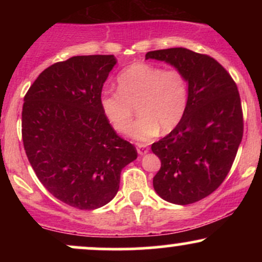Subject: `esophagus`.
<instances>
[{
	"instance_id": "34e87169",
	"label": "esophagus",
	"mask_w": 262,
	"mask_h": 262,
	"mask_svg": "<svg viewBox=\"0 0 262 262\" xmlns=\"http://www.w3.org/2000/svg\"><path fill=\"white\" fill-rule=\"evenodd\" d=\"M137 149H138V154L139 155H145L146 152L149 151V148L146 145H144V144H138Z\"/></svg>"
}]
</instances>
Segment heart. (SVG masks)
<instances>
[{"label":"heart","mask_w":262,"mask_h":262,"mask_svg":"<svg viewBox=\"0 0 262 262\" xmlns=\"http://www.w3.org/2000/svg\"><path fill=\"white\" fill-rule=\"evenodd\" d=\"M119 92L101 95V110L118 133H127L133 124L135 108L140 119L129 135L138 141H150L160 133L173 130L187 108V82L177 70L137 62L117 77Z\"/></svg>","instance_id":"heart-1"}]
</instances>
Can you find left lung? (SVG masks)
<instances>
[{
    "label": "left lung",
    "instance_id": "left-lung-1",
    "mask_svg": "<svg viewBox=\"0 0 262 262\" xmlns=\"http://www.w3.org/2000/svg\"><path fill=\"white\" fill-rule=\"evenodd\" d=\"M145 59L173 66L188 85L182 121L151 145L161 161L154 189L170 203H194L221 186L242 143L244 123L237 87L217 60L186 48L149 52Z\"/></svg>",
    "mask_w": 262,
    "mask_h": 262
}]
</instances>
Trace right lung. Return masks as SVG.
<instances>
[{"label":"right lung","instance_id":"1","mask_svg":"<svg viewBox=\"0 0 262 262\" xmlns=\"http://www.w3.org/2000/svg\"><path fill=\"white\" fill-rule=\"evenodd\" d=\"M114 55L73 56L41 73L25 96L22 138L35 175L54 197L92 210L113 200L137 159L101 110Z\"/></svg>","mask_w":262,"mask_h":262}]
</instances>
